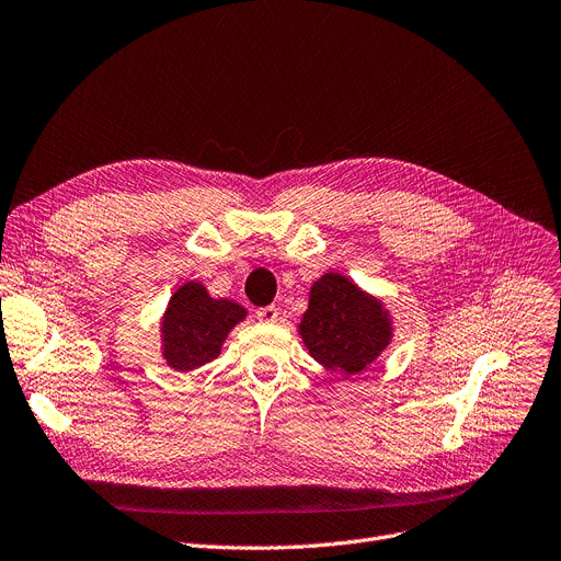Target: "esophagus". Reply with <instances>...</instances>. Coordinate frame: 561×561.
Here are the masks:
<instances>
[{"label":"esophagus","mask_w":561,"mask_h":561,"mask_svg":"<svg viewBox=\"0 0 561 561\" xmlns=\"http://www.w3.org/2000/svg\"><path fill=\"white\" fill-rule=\"evenodd\" d=\"M260 322H266V324H274L278 319V308L276 306H264V308H257L255 310Z\"/></svg>","instance_id":"esophagus-1"}]
</instances>
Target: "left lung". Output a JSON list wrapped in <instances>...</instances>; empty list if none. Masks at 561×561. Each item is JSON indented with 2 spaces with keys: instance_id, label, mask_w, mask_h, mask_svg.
Wrapping results in <instances>:
<instances>
[{
  "instance_id": "left-lung-1",
  "label": "left lung",
  "mask_w": 561,
  "mask_h": 561,
  "mask_svg": "<svg viewBox=\"0 0 561 561\" xmlns=\"http://www.w3.org/2000/svg\"><path fill=\"white\" fill-rule=\"evenodd\" d=\"M299 335L317 363L352 377L381 356L392 337V322L377 297L329 272L310 287Z\"/></svg>"
}]
</instances>
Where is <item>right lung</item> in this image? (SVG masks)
<instances>
[{"mask_svg": "<svg viewBox=\"0 0 561 561\" xmlns=\"http://www.w3.org/2000/svg\"><path fill=\"white\" fill-rule=\"evenodd\" d=\"M247 310L230 299H211L190 280L175 289L162 317V356L175 371H192L221 354V346Z\"/></svg>", "mask_w": 561, "mask_h": 561, "instance_id": "1", "label": "right lung"}]
</instances>
